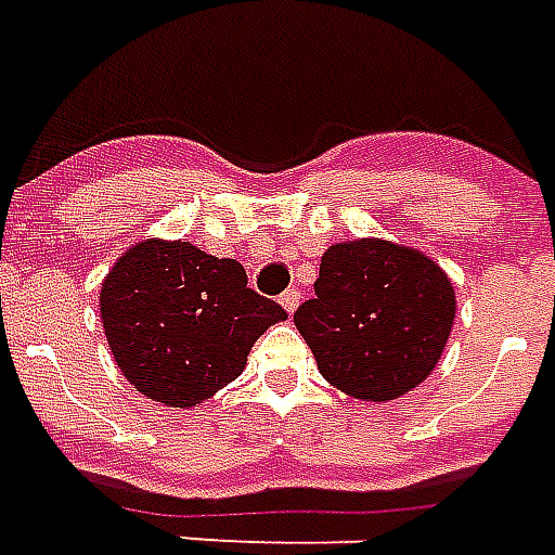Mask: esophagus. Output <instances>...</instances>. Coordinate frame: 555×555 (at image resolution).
<instances>
[{
    "mask_svg": "<svg viewBox=\"0 0 555 555\" xmlns=\"http://www.w3.org/2000/svg\"><path fill=\"white\" fill-rule=\"evenodd\" d=\"M279 302H282V308H285L287 314H294L296 308H299V291L291 287V291H285V294L279 296Z\"/></svg>",
    "mask_w": 555,
    "mask_h": 555,
    "instance_id": "1",
    "label": "esophagus"
}]
</instances>
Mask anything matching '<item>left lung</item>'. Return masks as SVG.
<instances>
[{
    "instance_id": "left-lung-1",
    "label": "left lung",
    "mask_w": 555,
    "mask_h": 555,
    "mask_svg": "<svg viewBox=\"0 0 555 555\" xmlns=\"http://www.w3.org/2000/svg\"><path fill=\"white\" fill-rule=\"evenodd\" d=\"M454 314V285L430 256L354 238L325 249L314 299L296 308L294 323L332 387L392 401L434 372Z\"/></svg>"
}]
</instances>
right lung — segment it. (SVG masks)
Segmentation results:
<instances>
[{
    "instance_id": "obj_1",
    "label": "right lung",
    "mask_w": 555,
    "mask_h": 555,
    "mask_svg": "<svg viewBox=\"0 0 555 555\" xmlns=\"http://www.w3.org/2000/svg\"><path fill=\"white\" fill-rule=\"evenodd\" d=\"M101 323L118 370L165 408H197L235 380L285 308L247 287L235 259L189 241L145 238L101 285Z\"/></svg>"
}]
</instances>
